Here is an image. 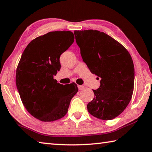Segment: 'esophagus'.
I'll return each instance as SVG.
<instances>
[{
    "label": "esophagus",
    "mask_w": 152,
    "mask_h": 152,
    "mask_svg": "<svg viewBox=\"0 0 152 152\" xmlns=\"http://www.w3.org/2000/svg\"><path fill=\"white\" fill-rule=\"evenodd\" d=\"M78 90H80V91H81V90L84 89L85 87H84V86H82V85H78Z\"/></svg>",
    "instance_id": "esophagus-1"
}]
</instances>
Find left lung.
I'll return each mask as SVG.
<instances>
[{
    "label": "left lung",
    "instance_id": "obj_1",
    "mask_svg": "<svg viewBox=\"0 0 152 152\" xmlns=\"http://www.w3.org/2000/svg\"><path fill=\"white\" fill-rule=\"evenodd\" d=\"M74 33L83 61L101 78V86L93 90V100L87 104L88 111L99 119H115L133 95L135 71L132 56L124 46L103 32L89 29Z\"/></svg>",
    "mask_w": 152,
    "mask_h": 152
}]
</instances>
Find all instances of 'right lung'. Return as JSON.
Wrapping results in <instances>:
<instances>
[{
    "label": "right lung",
    "instance_id": "right-lung-1",
    "mask_svg": "<svg viewBox=\"0 0 152 152\" xmlns=\"http://www.w3.org/2000/svg\"><path fill=\"white\" fill-rule=\"evenodd\" d=\"M69 31L49 32L33 39L22 53L16 71V85L24 107L33 117L51 122L68 113L76 84H60L53 78L61 68L60 57L72 44Z\"/></svg>",
    "mask_w": 152,
    "mask_h": 152
}]
</instances>
